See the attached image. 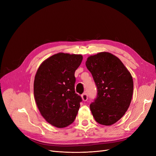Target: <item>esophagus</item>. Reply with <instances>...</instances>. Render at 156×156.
<instances>
[{
	"mask_svg": "<svg viewBox=\"0 0 156 156\" xmlns=\"http://www.w3.org/2000/svg\"><path fill=\"white\" fill-rule=\"evenodd\" d=\"M81 97H82V99H83V101H87V100H88V95H87V93H84V94H83L82 95H81Z\"/></svg>",
	"mask_w": 156,
	"mask_h": 156,
	"instance_id": "34e87169",
	"label": "esophagus"
}]
</instances>
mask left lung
<instances>
[{
	"mask_svg": "<svg viewBox=\"0 0 156 156\" xmlns=\"http://www.w3.org/2000/svg\"><path fill=\"white\" fill-rule=\"evenodd\" d=\"M86 66L98 91L90 105L92 115L98 123L111 126L128 109L133 96V78L121 60L107 52L89 56Z\"/></svg>",
	"mask_w": 156,
	"mask_h": 156,
	"instance_id": "8db88e82",
	"label": "left lung"
}]
</instances>
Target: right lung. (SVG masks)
Here are the masks:
<instances>
[{
	"label": "right lung",
	"mask_w": 156,
	"mask_h": 156,
	"mask_svg": "<svg viewBox=\"0 0 156 156\" xmlns=\"http://www.w3.org/2000/svg\"><path fill=\"white\" fill-rule=\"evenodd\" d=\"M82 60L81 55L59 53L44 61L35 75L37 108L48 123L58 128L73 123L82 101L75 91V72Z\"/></svg>",
	"instance_id": "obj_1"
}]
</instances>
